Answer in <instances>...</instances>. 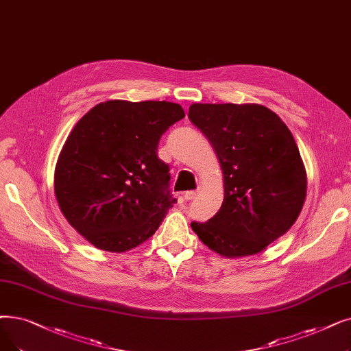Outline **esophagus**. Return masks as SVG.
Segmentation results:
<instances>
[{
	"label": "esophagus",
	"instance_id": "esophagus-1",
	"mask_svg": "<svg viewBox=\"0 0 351 351\" xmlns=\"http://www.w3.org/2000/svg\"><path fill=\"white\" fill-rule=\"evenodd\" d=\"M196 195H197V191H188V192H185L184 197L186 201H192V199H195Z\"/></svg>",
	"mask_w": 351,
	"mask_h": 351
}]
</instances>
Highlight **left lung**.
<instances>
[{"instance_id":"obj_1","label":"left lung","mask_w":351,"mask_h":351,"mask_svg":"<svg viewBox=\"0 0 351 351\" xmlns=\"http://www.w3.org/2000/svg\"><path fill=\"white\" fill-rule=\"evenodd\" d=\"M192 123L215 149L223 202L208 222H192L205 245L228 258L263 252L297 221L307 173L284 121L265 106L193 103Z\"/></svg>"}]
</instances>
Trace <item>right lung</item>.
Returning a JSON list of instances; mask_svg holds the SVG:
<instances>
[{
    "mask_svg": "<svg viewBox=\"0 0 351 351\" xmlns=\"http://www.w3.org/2000/svg\"><path fill=\"white\" fill-rule=\"evenodd\" d=\"M185 117L171 101L108 100L70 132L54 171V193L67 222L91 245L126 252L154 235L171 196L160 136Z\"/></svg>",
    "mask_w": 351,
    "mask_h": 351,
    "instance_id": "1",
    "label": "right lung"
}]
</instances>
